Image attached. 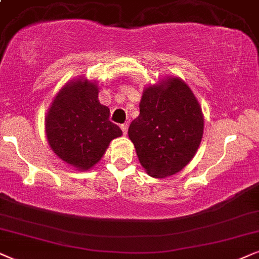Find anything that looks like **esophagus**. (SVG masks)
Wrapping results in <instances>:
<instances>
[{
	"instance_id": "34e87169",
	"label": "esophagus",
	"mask_w": 259,
	"mask_h": 259,
	"mask_svg": "<svg viewBox=\"0 0 259 259\" xmlns=\"http://www.w3.org/2000/svg\"><path fill=\"white\" fill-rule=\"evenodd\" d=\"M127 123H124V124H120V129H122V132H123V134L124 135H125L126 134V132H127Z\"/></svg>"
}]
</instances>
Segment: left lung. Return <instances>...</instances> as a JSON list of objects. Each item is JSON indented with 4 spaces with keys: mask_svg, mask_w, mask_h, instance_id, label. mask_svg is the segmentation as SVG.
<instances>
[{
    "mask_svg": "<svg viewBox=\"0 0 259 259\" xmlns=\"http://www.w3.org/2000/svg\"><path fill=\"white\" fill-rule=\"evenodd\" d=\"M204 132V117L191 89L170 78L146 89L140 116L130 124L129 139L147 173L154 178L177 174L192 160Z\"/></svg>",
    "mask_w": 259,
    "mask_h": 259,
    "instance_id": "obj_1",
    "label": "left lung"
}]
</instances>
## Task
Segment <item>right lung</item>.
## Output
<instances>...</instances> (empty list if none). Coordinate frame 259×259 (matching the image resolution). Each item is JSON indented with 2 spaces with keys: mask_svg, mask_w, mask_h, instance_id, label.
Masks as SVG:
<instances>
[{
  "mask_svg": "<svg viewBox=\"0 0 259 259\" xmlns=\"http://www.w3.org/2000/svg\"><path fill=\"white\" fill-rule=\"evenodd\" d=\"M109 118V108L98 101L97 85L78 79L65 86L52 103L46 117L48 143L61 160L89 169L101 160L109 143L122 135Z\"/></svg>",
  "mask_w": 259,
  "mask_h": 259,
  "instance_id": "add662e5",
  "label": "right lung"
}]
</instances>
